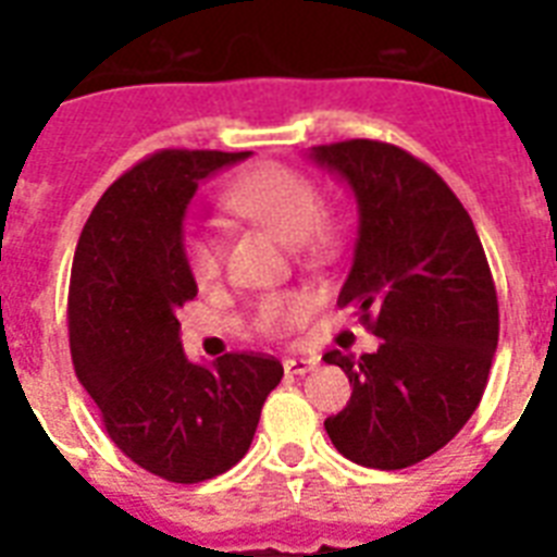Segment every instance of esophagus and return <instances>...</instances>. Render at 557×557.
Returning a JSON list of instances; mask_svg holds the SVG:
<instances>
[{
	"instance_id": "34e87169",
	"label": "esophagus",
	"mask_w": 557,
	"mask_h": 557,
	"mask_svg": "<svg viewBox=\"0 0 557 557\" xmlns=\"http://www.w3.org/2000/svg\"><path fill=\"white\" fill-rule=\"evenodd\" d=\"M318 358H304V356H295V358H286L283 361V370L288 372V375H306V372L318 370Z\"/></svg>"
}]
</instances>
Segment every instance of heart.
<instances>
[{"label": "heart", "mask_w": 557, "mask_h": 557, "mask_svg": "<svg viewBox=\"0 0 557 557\" xmlns=\"http://www.w3.org/2000/svg\"><path fill=\"white\" fill-rule=\"evenodd\" d=\"M231 213L269 227L286 243H304L312 251H321L332 243V225L323 216V196L312 178L300 170L277 164V161H260L234 178L222 196ZM185 265L196 283L216 280L222 269V251L216 236L208 231H187L182 239ZM314 312V297L306 292H280V295L262 297L253 309V330L269 338H286Z\"/></svg>", "instance_id": "obj_1"}]
</instances>
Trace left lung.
<instances>
[{"label": "left lung", "mask_w": 557, "mask_h": 557, "mask_svg": "<svg viewBox=\"0 0 557 557\" xmlns=\"http://www.w3.org/2000/svg\"><path fill=\"white\" fill-rule=\"evenodd\" d=\"M358 201L352 269L338 295L381 347L332 349L347 372V407L323 428L364 468L396 471L445 448L483 398L500 312L474 222L436 170L370 138L312 147Z\"/></svg>", "instance_id": "obj_1"}]
</instances>
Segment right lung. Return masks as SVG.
I'll return each mask as SVG.
<instances>
[{
	"label": "right lung",
	"instance_id": "add662e5",
	"mask_svg": "<svg viewBox=\"0 0 557 557\" xmlns=\"http://www.w3.org/2000/svg\"><path fill=\"white\" fill-rule=\"evenodd\" d=\"M251 152L161 150L109 187L83 225L69 286L77 379L109 440L170 483L225 474L248 454L277 358L227 352L190 364L176 312L196 297L182 222L201 178Z\"/></svg>",
	"mask_w": 557,
	"mask_h": 557
}]
</instances>
